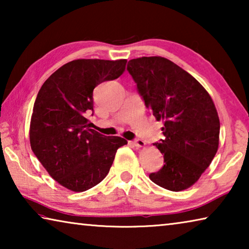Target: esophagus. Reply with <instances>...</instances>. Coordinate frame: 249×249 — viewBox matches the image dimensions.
Returning <instances> with one entry per match:
<instances>
[{
	"mask_svg": "<svg viewBox=\"0 0 249 249\" xmlns=\"http://www.w3.org/2000/svg\"><path fill=\"white\" fill-rule=\"evenodd\" d=\"M133 145L135 147H138V148H140V147H144L145 146V142L142 141V140H136V141L133 142Z\"/></svg>",
	"mask_w": 249,
	"mask_h": 249,
	"instance_id": "1",
	"label": "esophagus"
}]
</instances>
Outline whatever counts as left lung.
<instances>
[{"label":"left lung","instance_id":"8db88e82","mask_svg":"<svg viewBox=\"0 0 249 249\" xmlns=\"http://www.w3.org/2000/svg\"><path fill=\"white\" fill-rule=\"evenodd\" d=\"M127 70L146 107L165 125L166 138L154 144L165 165L151 172L150 180L170 191L190 188L218 148L220 119L213 100L190 73L163 57L132 59Z\"/></svg>","mask_w":249,"mask_h":249}]
</instances>
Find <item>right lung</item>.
<instances>
[{
  "label": "right lung",
  "mask_w": 249,
  "mask_h": 249,
  "mask_svg": "<svg viewBox=\"0 0 249 249\" xmlns=\"http://www.w3.org/2000/svg\"><path fill=\"white\" fill-rule=\"evenodd\" d=\"M127 60L77 59L46 80L34 104L29 142L53 179L74 192L94 187L108 174L117 149L127 144L90 128L86 115L93 111V90L115 80Z\"/></svg>",
  "instance_id": "add662e5"
}]
</instances>
